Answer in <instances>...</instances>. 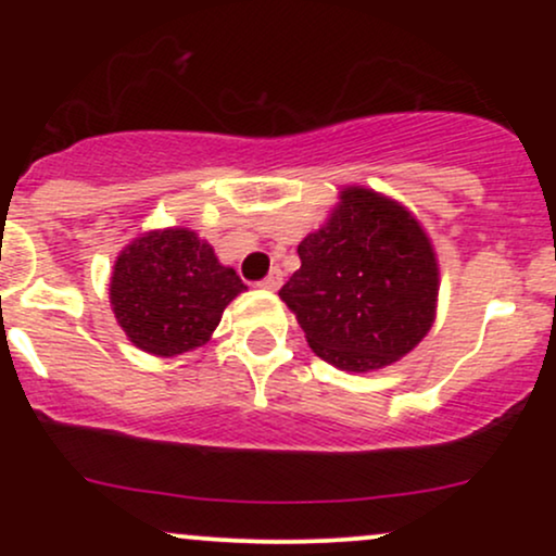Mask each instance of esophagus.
<instances>
[{"label": "esophagus", "mask_w": 556, "mask_h": 556, "mask_svg": "<svg viewBox=\"0 0 556 556\" xmlns=\"http://www.w3.org/2000/svg\"><path fill=\"white\" fill-rule=\"evenodd\" d=\"M264 290H279V285H282V271L279 269H271L269 274H266L264 279L258 282Z\"/></svg>", "instance_id": "1"}]
</instances>
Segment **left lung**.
<instances>
[{
  "mask_svg": "<svg viewBox=\"0 0 556 556\" xmlns=\"http://www.w3.org/2000/svg\"><path fill=\"white\" fill-rule=\"evenodd\" d=\"M300 269L279 298L318 358L374 371L410 353L431 329L439 269L405 208L366 188L342 190L327 227L298 245Z\"/></svg>",
  "mask_w": 556,
  "mask_h": 556,
  "instance_id": "8db88e82",
  "label": "left lung"
}]
</instances>
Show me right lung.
Here are the masks:
<instances>
[{"label": "right lung", "instance_id": "1", "mask_svg": "<svg viewBox=\"0 0 556 556\" xmlns=\"http://www.w3.org/2000/svg\"><path fill=\"white\" fill-rule=\"evenodd\" d=\"M242 290V279L216 261L208 242L190 229H162L119 253L110 298L132 344L172 358L201 348Z\"/></svg>", "mask_w": 556, "mask_h": 556}]
</instances>
